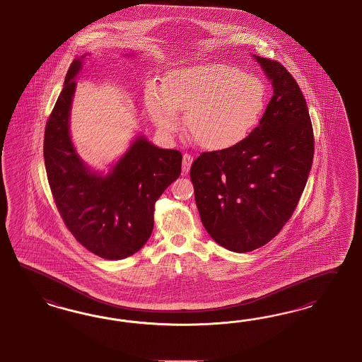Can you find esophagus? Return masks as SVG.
Here are the masks:
<instances>
[{"label": "esophagus", "mask_w": 362, "mask_h": 362, "mask_svg": "<svg viewBox=\"0 0 362 362\" xmlns=\"http://www.w3.org/2000/svg\"><path fill=\"white\" fill-rule=\"evenodd\" d=\"M192 160H194V156H191V154L186 153V154L183 156V165H182V171H183V174H185V175L188 174V171H189V168H191V163H192Z\"/></svg>", "instance_id": "34e87169"}]
</instances>
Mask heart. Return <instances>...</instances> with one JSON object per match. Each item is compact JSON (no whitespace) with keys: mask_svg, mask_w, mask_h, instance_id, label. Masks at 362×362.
<instances>
[{"mask_svg":"<svg viewBox=\"0 0 362 362\" xmlns=\"http://www.w3.org/2000/svg\"><path fill=\"white\" fill-rule=\"evenodd\" d=\"M264 83L228 64H206L176 69L162 90L145 92L147 112L156 127L171 134L185 112L187 132L208 150H223L244 141L264 112Z\"/></svg>","mask_w":362,"mask_h":362,"instance_id":"obj_1","label":"heart"}]
</instances>
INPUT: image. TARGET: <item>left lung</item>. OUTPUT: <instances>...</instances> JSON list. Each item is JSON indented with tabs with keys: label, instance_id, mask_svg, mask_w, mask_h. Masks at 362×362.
<instances>
[{
	"label": "left lung",
	"instance_id": "left-lung-1",
	"mask_svg": "<svg viewBox=\"0 0 362 362\" xmlns=\"http://www.w3.org/2000/svg\"><path fill=\"white\" fill-rule=\"evenodd\" d=\"M255 59L274 87L259 125L235 146L202 153L189 171L206 232L235 253L258 249L281 232L303 194L315 150L296 80L279 62Z\"/></svg>",
	"mask_w": 362,
	"mask_h": 362
}]
</instances>
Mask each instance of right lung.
<instances>
[{
  "label": "right lung",
  "instance_id": "right-lung-1",
  "mask_svg": "<svg viewBox=\"0 0 362 362\" xmlns=\"http://www.w3.org/2000/svg\"><path fill=\"white\" fill-rule=\"evenodd\" d=\"M81 69L69 66L49 115L43 156L49 188L69 232L93 255L122 259L146 244L154 228L156 202L182 173V153L158 148L138 137L107 176L78 158L69 132V110Z\"/></svg>",
  "mask_w": 362,
  "mask_h": 362
}]
</instances>
